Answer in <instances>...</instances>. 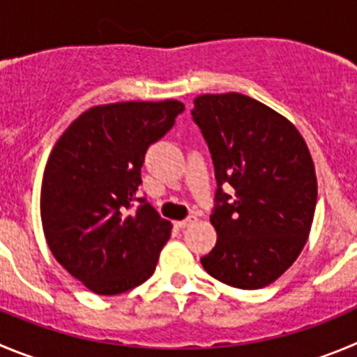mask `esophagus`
I'll return each mask as SVG.
<instances>
[{"instance_id": "esophagus-1", "label": "esophagus", "mask_w": 357, "mask_h": 357, "mask_svg": "<svg viewBox=\"0 0 357 357\" xmlns=\"http://www.w3.org/2000/svg\"><path fill=\"white\" fill-rule=\"evenodd\" d=\"M199 220V216L197 215H190L188 218H185V220H179L178 224V227H181V229H185V227H190V225H194L195 222H197Z\"/></svg>"}]
</instances>
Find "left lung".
Returning <instances> with one entry per match:
<instances>
[{"mask_svg":"<svg viewBox=\"0 0 357 357\" xmlns=\"http://www.w3.org/2000/svg\"><path fill=\"white\" fill-rule=\"evenodd\" d=\"M215 165L216 245L201 259L222 284L254 291L284 275L308 239L317 204L310 149L285 116L241 93L201 95L192 109ZM222 184L235 188L232 198Z\"/></svg>","mask_w":357,"mask_h":357,"instance_id":"1","label":"left lung"}]
</instances>
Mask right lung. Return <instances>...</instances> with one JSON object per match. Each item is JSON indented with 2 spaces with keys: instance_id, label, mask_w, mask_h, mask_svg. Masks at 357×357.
<instances>
[{
  "instance_id": "obj_1",
  "label": "right lung",
  "mask_w": 357,
  "mask_h": 357,
  "mask_svg": "<svg viewBox=\"0 0 357 357\" xmlns=\"http://www.w3.org/2000/svg\"><path fill=\"white\" fill-rule=\"evenodd\" d=\"M185 111L179 100L116 102L82 112L52 148L40 216L56 261L84 287L114 296L144 284L171 222L137 197L149 144ZM142 206L131 211L132 202Z\"/></svg>"
}]
</instances>
